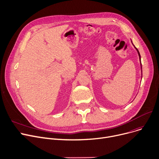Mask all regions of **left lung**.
<instances>
[{
    "instance_id": "left-lung-1",
    "label": "left lung",
    "mask_w": 159,
    "mask_h": 159,
    "mask_svg": "<svg viewBox=\"0 0 159 159\" xmlns=\"http://www.w3.org/2000/svg\"><path fill=\"white\" fill-rule=\"evenodd\" d=\"M131 42H132V41H131ZM132 44H133V43H132ZM134 46V45H133ZM134 47L135 48V49L137 50V52H138V54H139V59H140V67H141V72H142V64H141V58H140V53H139V50H138V49L136 48L134 46Z\"/></svg>"
}]
</instances>
